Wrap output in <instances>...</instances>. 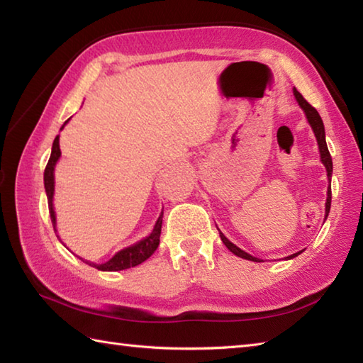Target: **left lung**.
<instances>
[{"label":"left lung","mask_w":363,"mask_h":363,"mask_svg":"<svg viewBox=\"0 0 363 363\" xmlns=\"http://www.w3.org/2000/svg\"><path fill=\"white\" fill-rule=\"evenodd\" d=\"M294 94H296V99H297V102H298V106L302 107L303 111H305V113H306V118H308L310 125H311L313 131H314V135H316V139H318V145H319V152H320V161H323V164H324L325 169H327V177H329V182H330V177H332V169H333V166H332V156H330V153H329V148H327V143H325L324 123H323V120H320V117H319V113H318L316 108H314V107L310 104V102L306 101V99L302 96V94H300V93L297 91V88H294ZM330 203H332V191H330V186H329V189H327L325 218H327V215H329V211H330ZM220 237H221L223 243H224L225 246H228V250L234 252L235 256H238V257H243V259H248V261L261 262V259L252 257L251 255H248V252H245L243 250L238 248V246H235L234 243H230V242L228 240V238H225V237L223 235V232H221V230H220ZM297 255H300V252H296V255L289 256L288 259L296 257Z\"/></svg>","instance_id":"left-lung-1"}]
</instances>
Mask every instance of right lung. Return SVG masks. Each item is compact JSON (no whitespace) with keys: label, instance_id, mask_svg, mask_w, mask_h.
Instances as JSON below:
<instances>
[{"label":"right lung","instance_id":"right-lung-1","mask_svg":"<svg viewBox=\"0 0 363 363\" xmlns=\"http://www.w3.org/2000/svg\"><path fill=\"white\" fill-rule=\"evenodd\" d=\"M61 156L60 152V139L58 135L53 140V147H52V155H50V160L47 162L45 170H44V186H45V193H47V201H49V213H50V220L53 224V229L57 230L55 228V224H57V220H55V211H53V186H55V182H53V170H55V164H57L58 158ZM161 225H162V213L160 215L158 221L155 224V229L152 234L148 237L143 238L139 243H135L133 246H129V248H125L118 251L117 255H115L111 261H107L106 264H99V265H94L91 262H86L93 267H96L98 270H104V272H117V270H125V269H131V267H135L142 264L143 261H147V259L153 255L158 248L160 245V237H161Z\"/></svg>","mask_w":363,"mask_h":363}]
</instances>
